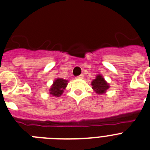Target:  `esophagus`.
<instances>
[{
    "mask_svg": "<svg viewBox=\"0 0 150 150\" xmlns=\"http://www.w3.org/2000/svg\"><path fill=\"white\" fill-rule=\"evenodd\" d=\"M83 77H84V76H83V74H81V75H79V76H76V79H83Z\"/></svg>",
    "mask_w": 150,
    "mask_h": 150,
    "instance_id": "obj_1",
    "label": "esophagus"
}]
</instances>
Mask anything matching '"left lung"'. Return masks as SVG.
Here are the masks:
<instances>
[{
    "instance_id": "obj_1",
    "label": "left lung",
    "mask_w": 150,
    "mask_h": 150,
    "mask_svg": "<svg viewBox=\"0 0 150 150\" xmlns=\"http://www.w3.org/2000/svg\"><path fill=\"white\" fill-rule=\"evenodd\" d=\"M91 85L92 86V89L98 95L105 94L107 92V90L110 88L109 83L106 81L104 76L100 74L97 75L95 79H93L91 83Z\"/></svg>"
}]
</instances>
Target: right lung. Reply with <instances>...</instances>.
I'll use <instances>...</instances> for the list:
<instances>
[{
  "label": "right lung",
  "instance_id": "1",
  "mask_svg": "<svg viewBox=\"0 0 150 150\" xmlns=\"http://www.w3.org/2000/svg\"><path fill=\"white\" fill-rule=\"evenodd\" d=\"M67 83L68 81L67 79H64L62 78H56L49 90L50 94L52 96L60 97L63 94L64 90L67 87Z\"/></svg>",
  "mask_w": 150,
  "mask_h": 150
}]
</instances>
